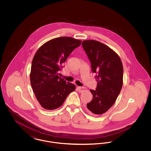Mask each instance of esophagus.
<instances>
[{
  "label": "esophagus",
  "instance_id": "obj_1",
  "mask_svg": "<svg viewBox=\"0 0 151 151\" xmlns=\"http://www.w3.org/2000/svg\"><path fill=\"white\" fill-rule=\"evenodd\" d=\"M78 89L79 92H83L85 90V87H84V86H78Z\"/></svg>",
  "mask_w": 151,
  "mask_h": 151
}]
</instances>
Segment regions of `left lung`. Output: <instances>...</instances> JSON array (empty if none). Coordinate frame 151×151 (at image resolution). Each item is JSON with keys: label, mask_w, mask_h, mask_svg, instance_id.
I'll list each match as a JSON object with an SVG mask.
<instances>
[{"label": "left lung", "mask_w": 151, "mask_h": 151, "mask_svg": "<svg viewBox=\"0 0 151 151\" xmlns=\"http://www.w3.org/2000/svg\"><path fill=\"white\" fill-rule=\"evenodd\" d=\"M82 46L96 73L97 86L91 89L93 99L87 104L88 110L101 115L115 103L123 86V68L119 55L107 45L94 40H85Z\"/></svg>", "instance_id": "obj_1"}]
</instances>
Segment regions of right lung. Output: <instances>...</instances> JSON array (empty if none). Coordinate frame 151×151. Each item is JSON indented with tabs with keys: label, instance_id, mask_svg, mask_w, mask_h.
<instances>
[{
	"label": "right lung",
	"instance_id": "obj_1",
	"mask_svg": "<svg viewBox=\"0 0 151 151\" xmlns=\"http://www.w3.org/2000/svg\"><path fill=\"white\" fill-rule=\"evenodd\" d=\"M81 41L70 37L52 39L37 51L32 63L30 84L42 107L54 110L62 105L76 86L58 75L67 58Z\"/></svg>",
	"mask_w": 151,
	"mask_h": 151
}]
</instances>
